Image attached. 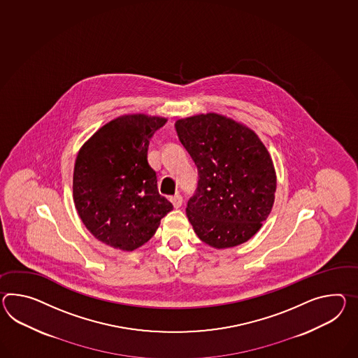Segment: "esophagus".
Wrapping results in <instances>:
<instances>
[{
	"mask_svg": "<svg viewBox=\"0 0 358 358\" xmlns=\"http://www.w3.org/2000/svg\"><path fill=\"white\" fill-rule=\"evenodd\" d=\"M171 203L175 208H180L182 206V196L180 194H176L175 196H171Z\"/></svg>",
	"mask_w": 358,
	"mask_h": 358,
	"instance_id": "obj_1",
	"label": "esophagus"
}]
</instances>
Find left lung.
Listing matches in <instances>:
<instances>
[{"label": "left lung", "mask_w": 358, "mask_h": 358, "mask_svg": "<svg viewBox=\"0 0 358 358\" xmlns=\"http://www.w3.org/2000/svg\"><path fill=\"white\" fill-rule=\"evenodd\" d=\"M178 138L198 168L186 215L195 234L215 248L247 242L271 213L277 177L255 131L222 115L177 120Z\"/></svg>", "instance_id": "1"}]
</instances>
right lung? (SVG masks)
Here are the masks:
<instances>
[{
  "label": "right lung",
  "instance_id": "obj_1",
  "mask_svg": "<svg viewBox=\"0 0 358 358\" xmlns=\"http://www.w3.org/2000/svg\"><path fill=\"white\" fill-rule=\"evenodd\" d=\"M166 117L124 115L107 122L80 148L73 169V201L98 241L133 251L150 241L173 210L157 192L148 150Z\"/></svg>",
  "mask_w": 358,
  "mask_h": 358
}]
</instances>
